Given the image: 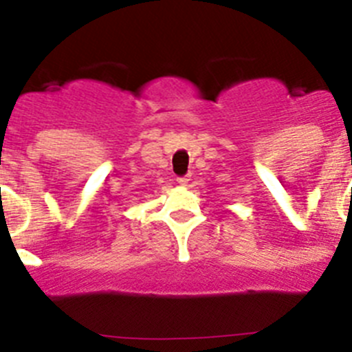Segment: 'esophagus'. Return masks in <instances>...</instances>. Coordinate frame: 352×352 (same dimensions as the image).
I'll use <instances>...</instances> for the list:
<instances>
[{"instance_id":"34e87169","label":"esophagus","mask_w":352,"mask_h":352,"mask_svg":"<svg viewBox=\"0 0 352 352\" xmlns=\"http://www.w3.org/2000/svg\"><path fill=\"white\" fill-rule=\"evenodd\" d=\"M177 182L180 184V186H186L187 182H189V177L184 175V177H177Z\"/></svg>"}]
</instances>
